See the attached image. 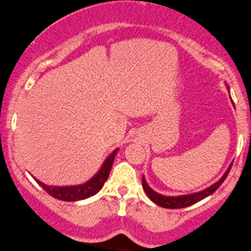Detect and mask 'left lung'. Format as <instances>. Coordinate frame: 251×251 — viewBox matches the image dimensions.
I'll use <instances>...</instances> for the list:
<instances>
[{"label":"left lung","mask_w":251,"mask_h":251,"mask_svg":"<svg viewBox=\"0 0 251 251\" xmlns=\"http://www.w3.org/2000/svg\"><path fill=\"white\" fill-rule=\"evenodd\" d=\"M232 163L229 166L226 172L223 174V176L221 177L216 183H214L210 187H208L207 189L199 191V193H194V194H189V195H182V196H164L161 195V194L156 193L149 187L148 183L146 182V178L144 176L142 177V187L143 190L146 191V194L148 195V197L151 200L152 202L156 203L157 205H160L162 208H168V209H179V208H185V207H189V205L195 204V203L200 202L201 200L205 199L211 194H214L215 191L220 188V185L225 182V179L228 176L229 172H230Z\"/></svg>","instance_id":"8db88e82"}]
</instances>
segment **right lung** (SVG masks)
Returning a JSON list of instances; mask_svg holds the SVG:
<instances>
[{
  "instance_id": "add662e5",
  "label": "right lung",
  "mask_w": 251,
  "mask_h": 251,
  "mask_svg": "<svg viewBox=\"0 0 251 251\" xmlns=\"http://www.w3.org/2000/svg\"><path fill=\"white\" fill-rule=\"evenodd\" d=\"M119 148H116L111 152L110 155L105 158V161L103 162L102 167L100 168V170L97 172L95 176H93L89 181H87L83 184L79 185H72V187H51V185H47L42 183L41 181L35 178V181L37 182L38 185L43 188L50 196L55 197V199L61 200V201H68V202H74V201H81V200L88 199V197L95 195L102 189L103 184L105 183L109 177V173H110L111 166L114 163V158L116 156Z\"/></svg>"
}]
</instances>
